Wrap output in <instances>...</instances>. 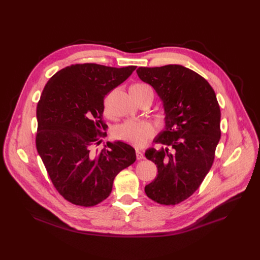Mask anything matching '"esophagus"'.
<instances>
[{"label":"esophagus","mask_w":260,"mask_h":260,"mask_svg":"<svg viewBox=\"0 0 260 260\" xmlns=\"http://www.w3.org/2000/svg\"><path fill=\"white\" fill-rule=\"evenodd\" d=\"M136 155H137V159H139V160H142V159H144V153L141 151V150H139V149H137L136 150Z\"/></svg>","instance_id":"34e87169"}]
</instances>
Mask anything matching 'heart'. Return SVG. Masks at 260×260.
Returning <instances> with one entry per match:
<instances>
[{
  "label": "heart",
  "mask_w": 260,
  "mask_h": 260,
  "mask_svg": "<svg viewBox=\"0 0 260 260\" xmlns=\"http://www.w3.org/2000/svg\"><path fill=\"white\" fill-rule=\"evenodd\" d=\"M129 92L134 98L144 95L146 93H153L152 88L142 82L135 83L131 86ZM154 135L153 125L148 121H134L128 120L119 125L114 129V136L125 143L140 147L144 145L148 140L152 138Z\"/></svg>",
  "instance_id": "b5f03b06"
}]
</instances>
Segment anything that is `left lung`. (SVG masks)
I'll use <instances>...</instances> for the list:
<instances>
[{
  "label": "left lung",
  "mask_w": 260,
  "mask_h": 260,
  "mask_svg": "<svg viewBox=\"0 0 260 260\" xmlns=\"http://www.w3.org/2000/svg\"><path fill=\"white\" fill-rule=\"evenodd\" d=\"M150 84L165 110V129L145 156L155 162L157 177L145 186L148 198L176 205L189 198L209 173L219 143L220 108L214 89L198 73L180 64L137 70Z\"/></svg>",
  "instance_id": "left-lung-1"
}]
</instances>
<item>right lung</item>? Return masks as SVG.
I'll use <instances>...</instances> for the list:
<instances>
[{"label": "right lung", "instance_id": "add662e5", "mask_svg": "<svg viewBox=\"0 0 260 260\" xmlns=\"http://www.w3.org/2000/svg\"><path fill=\"white\" fill-rule=\"evenodd\" d=\"M96 63L72 64L46 83L37 106V150L56 190L74 205L91 207L106 200L113 181L136 160L134 148L121 141H101L105 95L136 70Z\"/></svg>", "mask_w": 260, "mask_h": 260}]
</instances>
